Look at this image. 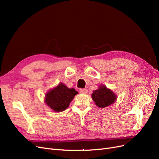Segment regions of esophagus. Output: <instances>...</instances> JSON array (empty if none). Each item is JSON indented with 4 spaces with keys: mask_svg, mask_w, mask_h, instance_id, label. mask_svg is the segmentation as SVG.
<instances>
[{
    "mask_svg": "<svg viewBox=\"0 0 159 159\" xmlns=\"http://www.w3.org/2000/svg\"><path fill=\"white\" fill-rule=\"evenodd\" d=\"M80 93H82V94H85L88 93V90L86 89H80Z\"/></svg>",
    "mask_w": 159,
    "mask_h": 159,
    "instance_id": "esophagus-1",
    "label": "esophagus"
}]
</instances>
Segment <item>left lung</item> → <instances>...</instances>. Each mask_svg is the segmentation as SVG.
Listing matches in <instances>:
<instances>
[{
	"mask_svg": "<svg viewBox=\"0 0 159 159\" xmlns=\"http://www.w3.org/2000/svg\"><path fill=\"white\" fill-rule=\"evenodd\" d=\"M91 98L95 105L101 108L109 106L117 99L116 95L104 85H101L98 89L93 91Z\"/></svg>",
	"mask_w": 159,
	"mask_h": 159,
	"instance_id": "left-lung-1",
	"label": "left lung"
}]
</instances>
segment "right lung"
<instances>
[{"label": "right lung", "instance_id": "right-lung-1", "mask_svg": "<svg viewBox=\"0 0 159 159\" xmlns=\"http://www.w3.org/2000/svg\"><path fill=\"white\" fill-rule=\"evenodd\" d=\"M78 93L74 88L70 89L65 84H60L46 94L45 103L54 111H63L69 107L72 99Z\"/></svg>", "mask_w": 159, "mask_h": 159}]
</instances>
